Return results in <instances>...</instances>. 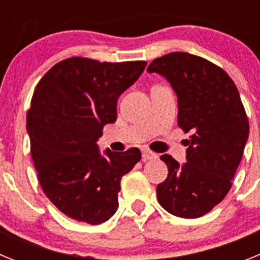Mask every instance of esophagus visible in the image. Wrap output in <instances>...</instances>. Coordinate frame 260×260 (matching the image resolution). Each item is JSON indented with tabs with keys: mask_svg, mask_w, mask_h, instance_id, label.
<instances>
[{
	"mask_svg": "<svg viewBox=\"0 0 260 260\" xmlns=\"http://www.w3.org/2000/svg\"><path fill=\"white\" fill-rule=\"evenodd\" d=\"M142 157H143L144 161H147V160H155V158H157V155L155 152H152V151L143 148L142 150Z\"/></svg>",
	"mask_w": 260,
	"mask_h": 260,
	"instance_id": "1",
	"label": "esophagus"
}]
</instances>
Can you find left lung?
Returning <instances> with one entry per match:
<instances>
[{
	"instance_id": "1",
	"label": "left lung",
	"mask_w": 260,
	"mask_h": 260,
	"mask_svg": "<svg viewBox=\"0 0 260 260\" xmlns=\"http://www.w3.org/2000/svg\"><path fill=\"white\" fill-rule=\"evenodd\" d=\"M171 83L177 95V123L187 141L186 162L162 155L168 177L156 187L161 207L178 217L210 212L231 190L249 138V119L238 89L221 68L202 57L173 52L147 68Z\"/></svg>"
}]
</instances>
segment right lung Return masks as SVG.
<instances>
[{"instance_id":"1","label":"right lung","mask_w":260,"mask_h":260,"mask_svg":"<svg viewBox=\"0 0 260 260\" xmlns=\"http://www.w3.org/2000/svg\"><path fill=\"white\" fill-rule=\"evenodd\" d=\"M146 65L71 57L36 86L27 112L32 160L43 191L71 219L102 224L118 208L121 178L142 153L107 148L102 155L96 142L107 123L116 122L117 100Z\"/></svg>"}]
</instances>
